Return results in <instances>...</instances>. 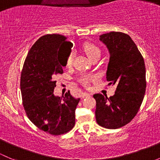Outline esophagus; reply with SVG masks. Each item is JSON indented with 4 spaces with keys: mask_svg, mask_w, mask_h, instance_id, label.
<instances>
[{
    "mask_svg": "<svg viewBox=\"0 0 160 160\" xmlns=\"http://www.w3.org/2000/svg\"><path fill=\"white\" fill-rule=\"evenodd\" d=\"M89 95H90V93H87V92H84V93H82V94H81V96H80V98H81L82 99H83V98L88 97V96H89Z\"/></svg>",
    "mask_w": 160,
    "mask_h": 160,
    "instance_id": "1",
    "label": "esophagus"
}]
</instances>
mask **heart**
Instances as JSON below:
<instances>
[{
  "mask_svg": "<svg viewBox=\"0 0 160 160\" xmlns=\"http://www.w3.org/2000/svg\"><path fill=\"white\" fill-rule=\"evenodd\" d=\"M83 51L85 52V53L87 54V56L90 58V59H94L95 57H97L98 56H101V50H100L98 46H96L95 45L92 44V43L90 42H86L84 43V45L83 46ZM73 53L71 52L70 55L67 57V61H66V63H67V66L70 67V66L72 65V60H73ZM91 79V77H88V76H84V77H81L80 80H81L82 83L84 85L88 86L89 84V80Z\"/></svg>",
  "mask_w": 160,
  "mask_h": 160,
  "instance_id": "obj_1",
  "label": "heart"
}]
</instances>
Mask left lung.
<instances>
[{"mask_svg":"<svg viewBox=\"0 0 160 160\" xmlns=\"http://www.w3.org/2000/svg\"><path fill=\"white\" fill-rule=\"evenodd\" d=\"M100 40L110 52L106 78L116 90L110 98L93 94L96 121L103 128L116 129L129 123L139 110L146 88V67L141 52L127 34L111 32L100 35Z\"/></svg>","mask_w":160,"mask_h":160,"instance_id":"1","label":"left lung"}]
</instances>
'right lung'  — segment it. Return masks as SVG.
<instances>
[{
    "instance_id": "right-lung-1",
    "label": "right lung",
    "mask_w": 160,
    "mask_h": 160,
    "mask_svg": "<svg viewBox=\"0 0 160 160\" xmlns=\"http://www.w3.org/2000/svg\"><path fill=\"white\" fill-rule=\"evenodd\" d=\"M59 34H48L38 38L26 56L21 73L22 103L29 120L40 130L52 135L70 132L75 125V110L80 101L70 93L63 98L53 94L55 78L63 72L72 43Z\"/></svg>"
}]
</instances>
